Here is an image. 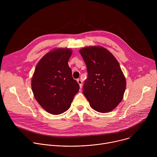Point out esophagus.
Returning a JSON list of instances; mask_svg holds the SVG:
<instances>
[{"label": "esophagus", "mask_w": 157, "mask_h": 157, "mask_svg": "<svg viewBox=\"0 0 157 157\" xmlns=\"http://www.w3.org/2000/svg\"><path fill=\"white\" fill-rule=\"evenodd\" d=\"M77 82H78V83L79 84L80 88H81V87H82V81L81 79H77Z\"/></svg>", "instance_id": "obj_1"}]
</instances>
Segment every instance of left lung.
Wrapping results in <instances>:
<instances>
[{
    "label": "left lung",
    "instance_id": "1",
    "mask_svg": "<svg viewBox=\"0 0 157 157\" xmlns=\"http://www.w3.org/2000/svg\"><path fill=\"white\" fill-rule=\"evenodd\" d=\"M87 67V78L83 94L95 110L107 113L122 101L126 79L114 56L101 46H90L79 50Z\"/></svg>",
    "mask_w": 157,
    "mask_h": 157
}]
</instances>
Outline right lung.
<instances>
[{"instance_id": "add662e5", "label": "right lung", "mask_w": 157, "mask_h": 157, "mask_svg": "<svg viewBox=\"0 0 157 157\" xmlns=\"http://www.w3.org/2000/svg\"><path fill=\"white\" fill-rule=\"evenodd\" d=\"M70 48H55L37 63L32 78V89L38 104L48 113L61 114L68 110L79 86L73 78L68 60Z\"/></svg>"}]
</instances>
